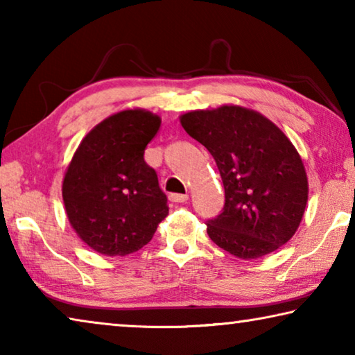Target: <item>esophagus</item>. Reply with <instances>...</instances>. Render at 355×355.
<instances>
[{
  "mask_svg": "<svg viewBox=\"0 0 355 355\" xmlns=\"http://www.w3.org/2000/svg\"><path fill=\"white\" fill-rule=\"evenodd\" d=\"M169 200L175 202V203H183V202L188 200V196H186V194H175V192H172V194H169Z\"/></svg>",
  "mask_w": 355,
  "mask_h": 355,
  "instance_id": "34e87169",
  "label": "esophagus"
}]
</instances>
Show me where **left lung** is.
I'll return each mask as SVG.
<instances>
[{
    "label": "left lung",
    "instance_id": "obj_1",
    "mask_svg": "<svg viewBox=\"0 0 355 355\" xmlns=\"http://www.w3.org/2000/svg\"><path fill=\"white\" fill-rule=\"evenodd\" d=\"M180 122L211 153L224 183L222 213L207 220L211 241L243 260L290 241L307 205L309 182L297 150L282 130L241 106L192 111Z\"/></svg>",
    "mask_w": 355,
    "mask_h": 355
}]
</instances>
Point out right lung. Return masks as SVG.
Instances as JSON below:
<instances>
[{"instance_id":"right-lung-1","label":"right lung","mask_w":355,"mask_h":355,"mask_svg":"<svg viewBox=\"0 0 355 355\" xmlns=\"http://www.w3.org/2000/svg\"><path fill=\"white\" fill-rule=\"evenodd\" d=\"M158 116L114 114L84 137L62 183L65 211L84 243L107 257L128 255L153 238L169 207L158 175L144 159Z\"/></svg>"}]
</instances>
